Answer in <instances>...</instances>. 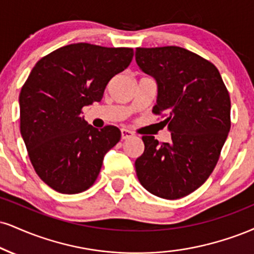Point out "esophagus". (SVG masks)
Masks as SVG:
<instances>
[{
  "instance_id": "34e87169",
  "label": "esophagus",
  "mask_w": 254,
  "mask_h": 254,
  "mask_svg": "<svg viewBox=\"0 0 254 254\" xmlns=\"http://www.w3.org/2000/svg\"><path fill=\"white\" fill-rule=\"evenodd\" d=\"M133 136V133L131 132L130 130H127V129H122L121 130V138L122 139H127V138H130V137H132Z\"/></svg>"
}]
</instances>
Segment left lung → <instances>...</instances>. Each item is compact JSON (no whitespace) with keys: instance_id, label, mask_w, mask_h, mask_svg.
<instances>
[{"instance_id":"left-lung-1","label":"left lung","mask_w":254,"mask_h":254,"mask_svg":"<svg viewBox=\"0 0 254 254\" xmlns=\"http://www.w3.org/2000/svg\"><path fill=\"white\" fill-rule=\"evenodd\" d=\"M135 57L156 81L152 111L167 115L170 132L168 143L142 137L136 174L149 193L175 200L196 190L215 168L231 129L230 94L218 68L185 48H136Z\"/></svg>"}]
</instances>
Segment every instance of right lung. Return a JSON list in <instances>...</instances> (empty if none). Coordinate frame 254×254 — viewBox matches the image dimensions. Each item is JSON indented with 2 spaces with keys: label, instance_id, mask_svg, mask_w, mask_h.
<instances>
[{
  "label": "right lung",
  "instance_id": "add662e5",
  "mask_svg": "<svg viewBox=\"0 0 254 254\" xmlns=\"http://www.w3.org/2000/svg\"><path fill=\"white\" fill-rule=\"evenodd\" d=\"M132 48L72 44L33 67L19 97L20 130L36 174L63 194L86 190L104 156L121 139L118 127L98 130L81 109L100 102L109 81L130 65Z\"/></svg>",
  "mask_w": 254,
  "mask_h": 254
}]
</instances>
